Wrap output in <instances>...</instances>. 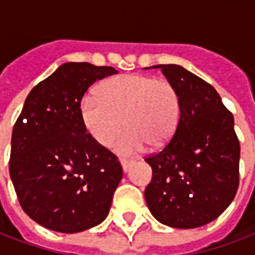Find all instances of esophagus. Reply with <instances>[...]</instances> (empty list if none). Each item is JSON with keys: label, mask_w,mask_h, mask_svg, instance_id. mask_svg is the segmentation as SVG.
Wrapping results in <instances>:
<instances>
[{"label": "esophagus", "mask_w": 255, "mask_h": 255, "mask_svg": "<svg viewBox=\"0 0 255 255\" xmlns=\"http://www.w3.org/2000/svg\"><path fill=\"white\" fill-rule=\"evenodd\" d=\"M120 162H121V166H122V170L125 171H129L130 169V165H131V161H129V159H125V158H122L120 159Z\"/></svg>", "instance_id": "esophagus-1"}]
</instances>
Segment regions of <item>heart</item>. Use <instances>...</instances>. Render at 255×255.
Returning a JSON list of instances; mask_svg holds the SVG:
<instances>
[{"label":"heart","mask_w":255,"mask_h":255,"mask_svg":"<svg viewBox=\"0 0 255 255\" xmlns=\"http://www.w3.org/2000/svg\"><path fill=\"white\" fill-rule=\"evenodd\" d=\"M80 113L90 137L101 146H109L125 124L128 130L114 143V151L134 155L149 143L159 147L170 139L181 116V96L165 78L122 74L101 85L98 96H85Z\"/></svg>","instance_id":"heart-1"}]
</instances>
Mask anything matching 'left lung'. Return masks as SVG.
<instances>
[{"instance_id": "obj_1", "label": "left lung", "mask_w": 255, "mask_h": 255, "mask_svg": "<svg viewBox=\"0 0 255 255\" xmlns=\"http://www.w3.org/2000/svg\"><path fill=\"white\" fill-rule=\"evenodd\" d=\"M153 68L178 89L181 116L170 142L145 158L153 170L146 203L161 224L199 228L218 218L238 190L241 147L234 117L202 78L179 65Z\"/></svg>"}]
</instances>
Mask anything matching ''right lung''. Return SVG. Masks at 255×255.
Returning <instances> with one entry per match:
<instances>
[{"label":"right lung","instance_id":"obj_1","mask_svg":"<svg viewBox=\"0 0 255 255\" xmlns=\"http://www.w3.org/2000/svg\"><path fill=\"white\" fill-rule=\"evenodd\" d=\"M112 66L66 62L31 89L11 134L9 171L23 212L41 226L78 233L109 214L122 179L117 157L81 120V100Z\"/></svg>","mask_w":255,"mask_h":255}]
</instances>
